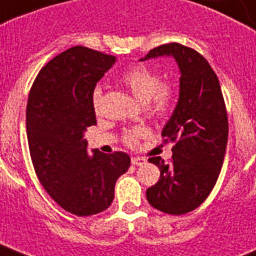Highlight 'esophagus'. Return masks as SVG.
I'll return each mask as SVG.
<instances>
[{
  "mask_svg": "<svg viewBox=\"0 0 256 256\" xmlns=\"http://www.w3.org/2000/svg\"><path fill=\"white\" fill-rule=\"evenodd\" d=\"M146 162L145 158H142V157H132V165H136V166H141L144 164Z\"/></svg>",
  "mask_w": 256,
  "mask_h": 256,
  "instance_id": "34e87169",
  "label": "esophagus"
}]
</instances>
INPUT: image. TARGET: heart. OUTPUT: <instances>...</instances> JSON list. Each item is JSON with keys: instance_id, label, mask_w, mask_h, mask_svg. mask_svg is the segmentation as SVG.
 I'll use <instances>...</instances> for the list:
<instances>
[{"instance_id": "obj_1", "label": "heart", "mask_w": 256, "mask_h": 256, "mask_svg": "<svg viewBox=\"0 0 256 256\" xmlns=\"http://www.w3.org/2000/svg\"><path fill=\"white\" fill-rule=\"evenodd\" d=\"M120 82L132 92V95L141 102H148L153 114L164 116L170 111L177 95V87L172 80H162V76L157 70L138 64L128 68L120 75ZM102 102V88L95 87L92 91L94 110L99 111ZM145 130L141 128H132L124 130V142L128 146H136Z\"/></svg>"}]
</instances>
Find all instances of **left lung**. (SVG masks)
Listing matches in <instances>:
<instances>
[{
    "instance_id": "left-lung-1",
    "label": "left lung",
    "mask_w": 256,
    "mask_h": 256,
    "mask_svg": "<svg viewBox=\"0 0 256 256\" xmlns=\"http://www.w3.org/2000/svg\"><path fill=\"white\" fill-rule=\"evenodd\" d=\"M164 54L173 56L181 71L178 103L162 130L164 144L174 146L168 162L149 158L161 176L146 198L161 212L184 214L202 206L218 181L227 148V108L219 79L202 54L169 42L153 48L142 60Z\"/></svg>"
}]
</instances>
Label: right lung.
I'll list each match as a JSON object with an SVG mask.
<instances>
[{"instance_id":"1","label":"right lung","mask_w":256,"mask_h":256,"mask_svg":"<svg viewBox=\"0 0 256 256\" xmlns=\"http://www.w3.org/2000/svg\"><path fill=\"white\" fill-rule=\"evenodd\" d=\"M115 56L72 46L42 68L26 104L30 158L46 193L67 212L90 216L107 210L115 182L130 166L124 152L87 154L83 132L96 124L92 91Z\"/></svg>"}]
</instances>
